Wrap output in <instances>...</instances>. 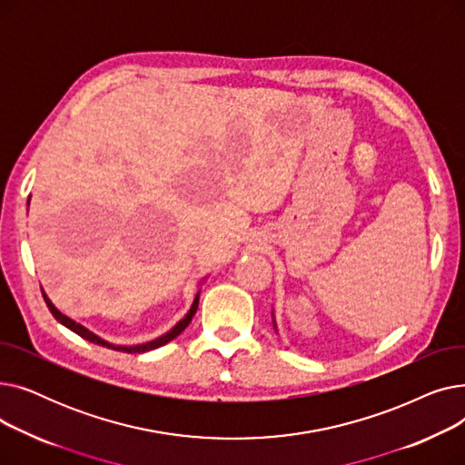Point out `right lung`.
Here are the masks:
<instances>
[{
  "mask_svg": "<svg viewBox=\"0 0 465 465\" xmlns=\"http://www.w3.org/2000/svg\"><path fill=\"white\" fill-rule=\"evenodd\" d=\"M43 292V290H41ZM43 298H45V303H46V307H48V311L53 312V316L54 319L60 322V324H64L65 328H69L71 331H75L77 335H81L83 339H86V341H90V343H95V345H102V347H107V349H113V351H120V352H128V354H139V352H149V351H153V349H158V347H162V345H165V343H169L171 339H175L179 333H183L184 331V328L192 322V316L195 314V311H198V303H200V292L198 294H195V300H193V303H192V307H190V311L186 312V316L183 321H179L173 328H171L167 333H163L162 337H158V339H154V341H149V343H143V345H134V347H122V345H113V343H107V341H104L102 337H97V335H94L92 331H88L84 326H81V324H77L75 321H71L69 316H65V314H62L53 303H51V300L46 298V294L43 292Z\"/></svg>",
  "mask_w": 465,
  "mask_h": 465,
  "instance_id": "obj_1",
  "label": "right lung"
}]
</instances>
